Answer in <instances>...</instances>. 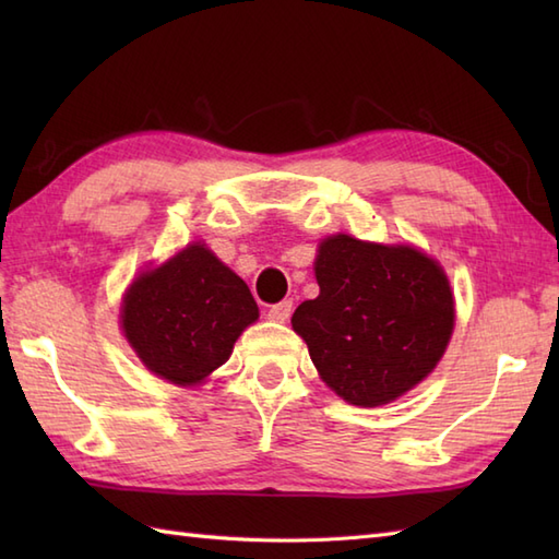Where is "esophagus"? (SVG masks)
Segmentation results:
<instances>
[{
	"label": "esophagus",
	"mask_w": 559,
	"mask_h": 559,
	"mask_svg": "<svg viewBox=\"0 0 559 559\" xmlns=\"http://www.w3.org/2000/svg\"><path fill=\"white\" fill-rule=\"evenodd\" d=\"M290 312H293V302L290 300H283V302L271 305L269 319H271V322H288Z\"/></svg>",
	"instance_id": "esophagus-1"
}]
</instances>
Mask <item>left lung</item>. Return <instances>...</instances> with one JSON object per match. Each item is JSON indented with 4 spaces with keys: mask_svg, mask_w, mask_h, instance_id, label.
<instances>
[{
    "mask_svg": "<svg viewBox=\"0 0 559 559\" xmlns=\"http://www.w3.org/2000/svg\"><path fill=\"white\" fill-rule=\"evenodd\" d=\"M314 273L319 295L290 322L341 399L382 406L432 372L454 329V298L430 257L334 235Z\"/></svg>",
    "mask_w": 559,
    "mask_h": 559,
    "instance_id": "obj_1",
    "label": "left lung"
}]
</instances>
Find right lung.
Segmentation results:
<instances>
[{
	"instance_id": "obj_1",
	"label": "right lung",
	"mask_w": 559,
	"mask_h": 559,
	"mask_svg": "<svg viewBox=\"0 0 559 559\" xmlns=\"http://www.w3.org/2000/svg\"><path fill=\"white\" fill-rule=\"evenodd\" d=\"M257 317L247 283L204 245H189L132 283L122 329L151 372L185 386L228 360L237 336Z\"/></svg>"
}]
</instances>
